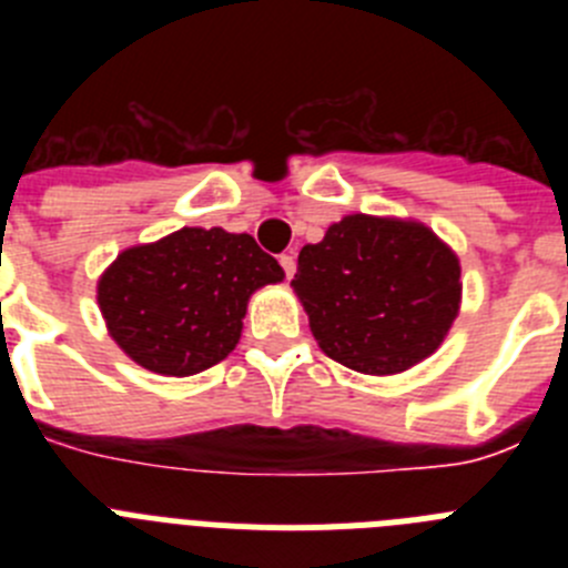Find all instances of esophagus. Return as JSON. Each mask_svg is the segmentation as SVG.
Segmentation results:
<instances>
[{
	"instance_id": "esophagus-1",
	"label": "esophagus",
	"mask_w": 568,
	"mask_h": 568,
	"mask_svg": "<svg viewBox=\"0 0 568 568\" xmlns=\"http://www.w3.org/2000/svg\"><path fill=\"white\" fill-rule=\"evenodd\" d=\"M278 261H281V270H284V275H287V278H293V275H295V255L284 253Z\"/></svg>"
}]
</instances>
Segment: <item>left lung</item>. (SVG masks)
Here are the masks:
<instances>
[{"instance_id": "1", "label": "left lung", "mask_w": 568, "mask_h": 568, "mask_svg": "<svg viewBox=\"0 0 568 568\" xmlns=\"http://www.w3.org/2000/svg\"><path fill=\"white\" fill-rule=\"evenodd\" d=\"M293 290L329 358L355 373L395 375L433 355L449 333L460 267L433 230L346 215L301 250Z\"/></svg>"}]
</instances>
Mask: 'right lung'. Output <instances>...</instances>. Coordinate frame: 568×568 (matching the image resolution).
Here are the masks:
<instances>
[{"label":"right lung","mask_w":568,"mask_h":568,"mask_svg":"<svg viewBox=\"0 0 568 568\" xmlns=\"http://www.w3.org/2000/svg\"><path fill=\"white\" fill-rule=\"evenodd\" d=\"M281 278L253 235L184 227L124 250L99 281V307L135 364L184 378L233 353L250 295Z\"/></svg>","instance_id":"1"}]
</instances>
